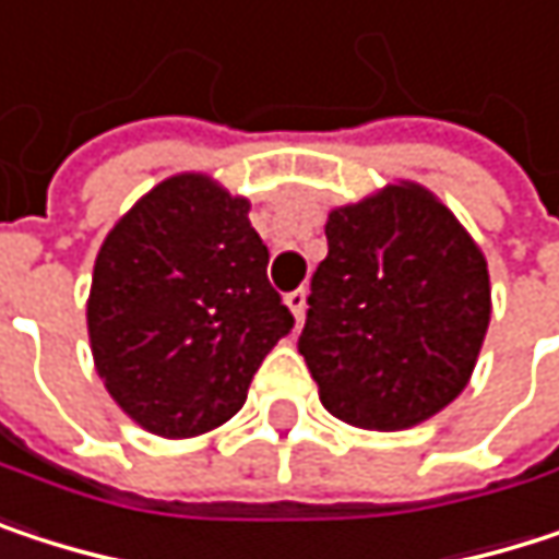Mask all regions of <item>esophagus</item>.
<instances>
[{
	"mask_svg": "<svg viewBox=\"0 0 559 559\" xmlns=\"http://www.w3.org/2000/svg\"><path fill=\"white\" fill-rule=\"evenodd\" d=\"M286 306H289V312H293L296 325H302V319H306V289H293V293H286Z\"/></svg>",
	"mask_w": 559,
	"mask_h": 559,
	"instance_id": "obj_1",
	"label": "esophagus"
}]
</instances>
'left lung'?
Returning a JSON list of instances; mask_svg holds the SVG:
<instances>
[{
	"label": "left lung",
	"mask_w": 559,
	"mask_h": 559,
	"mask_svg": "<svg viewBox=\"0 0 559 559\" xmlns=\"http://www.w3.org/2000/svg\"><path fill=\"white\" fill-rule=\"evenodd\" d=\"M299 355L322 407L394 432L468 384L488 319V263L459 217L417 181L329 211Z\"/></svg>",
	"instance_id": "8db88e82"
}]
</instances>
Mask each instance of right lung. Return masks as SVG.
Segmentation results:
<instances>
[{
	"label": "right lung",
	"instance_id": "add662e5",
	"mask_svg": "<svg viewBox=\"0 0 559 559\" xmlns=\"http://www.w3.org/2000/svg\"><path fill=\"white\" fill-rule=\"evenodd\" d=\"M247 214L243 194L181 171L145 191L97 253L94 368L117 407L155 436L188 439L227 423L293 329Z\"/></svg>",
	"mask_w": 559,
	"mask_h": 559
}]
</instances>
